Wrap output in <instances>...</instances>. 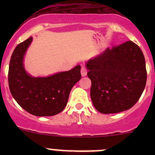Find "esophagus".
Returning a JSON list of instances; mask_svg holds the SVG:
<instances>
[{"instance_id":"esophagus-1","label":"esophagus","mask_w":155,"mask_h":155,"mask_svg":"<svg viewBox=\"0 0 155 155\" xmlns=\"http://www.w3.org/2000/svg\"><path fill=\"white\" fill-rule=\"evenodd\" d=\"M81 75L82 76H85L87 75V69L85 67H82L81 68Z\"/></svg>"}]
</instances>
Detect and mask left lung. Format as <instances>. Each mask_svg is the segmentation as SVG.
I'll use <instances>...</instances> for the list:
<instances>
[{
	"instance_id": "8db88e82",
	"label": "left lung",
	"mask_w": 155,
	"mask_h": 155,
	"mask_svg": "<svg viewBox=\"0 0 155 155\" xmlns=\"http://www.w3.org/2000/svg\"><path fill=\"white\" fill-rule=\"evenodd\" d=\"M86 68L91 81L92 103L101 113L130 109L144 91L147 79L145 58L140 48L130 40L107 48L88 61Z\"/></svg>"
}]
</instances>
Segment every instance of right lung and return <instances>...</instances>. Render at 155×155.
<instances>
[{"mask_svg": "<svg viewBox=\"0 0 155 155\" xmlns=\"http://www.w3.org/2000/svg\"><path fill=\"white\" fill-rule=\"evenodd\" d=\"M32 41L29 37L15 47L8 72L10 93L18 105L31 115L51 116L61 112L68 104L73 85L80 80L81 67L46 78L31 77L23 66V58Z\"/></svg>", "mask_w": 155, "mask_h": 155, "instance_id": "right-lung-1", "label": "right lung"}]
</instances>
